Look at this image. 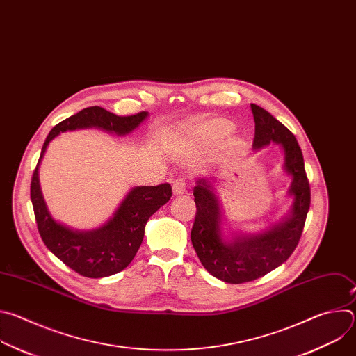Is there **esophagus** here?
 Wrapping results in <instances>:
<instances>
[{
  "label": "esophagus",
  "mask_w": 356,
  "mask_h": 356,
  "mask_svg": "<svg viewBox=\"0 0 356 356\" xmlns=\"http://www.w3.org/2000/svg\"><path fill=\"white\" fill-rule=\"evenodd\" d=\"M172 188H173V193L177 195V194H183L186 191V183H184V179L183 177H176L173 180V184H172Z\"/></svg>",
  "instance_id": "obj_1"
}]
</instances>
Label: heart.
Segmentation results:
<instances>
[{"mask_svg":"<svg viewBox=\"0 0 356 356\" xmlns=\"http://www.w3.org/2000/svg\"><path fill=\"white\" fill-rule=\"evenodd\" d=\"M231 122L227 120H210L191 128L188 132V140L191 145H211L222 139L231 131Z\"/></svg>","mask_w":356,"mask_h":356,"instance_id":"1","label":"heart"}]
</instances>
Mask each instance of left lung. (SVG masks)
<instances>
[{"instance_id":"left-lung-1","label":"left lung","mask_w":356,"mask_h":356,"mask_svg":"<svg viewBox=\"0 0 356 356\" xmlns=\"http://www.w3.org/2000/svg\"><path fill=\"white\" fill-rule=\"evenodd\" d=\"M250 108L255 120L253 146L258 149L270 142L282 145L284 169L293 177L289 193L294 202L284 222L262 235L239 236L228 243L221 239V214L213 187L206 179L197 181L193 191L197 213L191 243L202 266L217 279L232 284L257 280L290 258L302 234L312 201L302 152L296 136L262 107L250 104Z\"/></svg>"}]
</instances>
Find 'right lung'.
Masks as SVG:
<instances>
[{"label": "right lung", "instance_id": "add662e5", "mask_svg": "<svg viewBox=\"0 0 356 356\" xmlns=\"http://www.w3.org/2000/svg\"><path fill=\"white\" fill-rule=\"evenodd\" d=\"M146 115V111L132 115H115L98 106L87 107L59 122L49 132L42 146L40 158L31 180V200L38 231L46 248L81 276L98 279L124 270L132 262L142 243L149 217L170 200L172 187L169 183L135 187L104 227L90 232H79L50 217L39 187L38 168L40 159L49 142L59 132L95 127L125 135L135 129Z\"/></svg>", "mask_w": 356, "mask_h": 356}]
</instances>
